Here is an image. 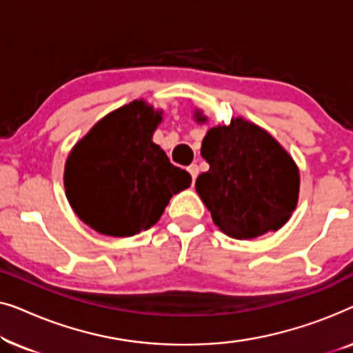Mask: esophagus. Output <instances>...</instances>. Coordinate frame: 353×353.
Here are the masks:
<instances>
[{
  "label": "esophagus",
  "mask_w": 353,
  "mask_h": 353,
  "mask_svg": "<svg viewBox=\"0 0 353 353\" xmlns=\"http://www.w3.org/2000/svg\"><path fill=\"white\" fill-rule=\"evenodd\" d=\"M188 172H190V175H191V178H192V181H196L197 175H199V167H197L196 163H192V165L188 167Z\"/></svg>",
  "instance_id": "obj_1"
}]
</instances>
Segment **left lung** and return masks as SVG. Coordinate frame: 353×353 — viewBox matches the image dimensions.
Returning <instances> with one entry per match:
<instances>
[{
    "label": "left lung",
    "instance_id": "8db88e82",
    "mask_svg": "<svg viewBox=\"0 0 353 353\" xmlns=\"http://www.w3.org/2000/svg\"><path fill=\"white\" fill-rule=\"evenodd\" d=\"M194 119L207 122L201 110ZM201 156L210 168L197 176L196 191L226 236L254 239L291 219L301 188L299 167L267 130L231 119L205 133Z\"/></svg>",
    "mask_w": 353,
    "mask_h": 353
}]
</instances>
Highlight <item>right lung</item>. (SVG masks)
<instances>
[{"label":"right lung","instance_id":"1","mask_svg":"<svg viewBox=\"0 0 353 353\" xmlns=\"http://www.w3.org/2000/svg\"><path fill=\"white\" fill-rule=\"evenodd\" d=\"M162 110L144 99L112 110L69 152L67 201L77 216L101 234L128 238L151 228L191 175L170 163L152 141Z\"/></svg>","mask_w":353,"mask_h":353}]
</instances>
